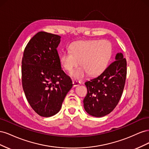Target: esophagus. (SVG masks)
I'll return each mask as SVG.
<instances>
[{
	"label": "esophagus",
	"instance_id": "34e87169",
	"mask_svg": "<svg viewBox=\"0 0 149 149\" xmlns=\"http://www.w3.org/2000/svg\"><path fill=\"white\" fill-rule=\"evenodd\" d=\"M80 83H81L80 81H74V80L73 81V85L74 87L77 86L80 84Z\"/></svg>",
	"mask_w": 149,
	"mask_h": 149
}]
</instances>
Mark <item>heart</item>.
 <instances>
[{"label": "heart", "instance_id": "heart-1", "mask_svg": "<svg viewBox=\"0 0 149 149\" xmlns=\"http://www.w3.org/2000/svg\"><path fill=\"white\" fill-rule=\"evenodd\" d=\"M112 51L111 44L105 40L78 41L70 45V52L63 53L60 61L63 68L68 72L73 71L79 61L81 66L71 73L75 79H82L87 74L97 76L107 68Z\"/></svg>", "mask_w": 149, "mask_h": 149}]
</instances>
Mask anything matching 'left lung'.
I'll use <instances>...</instances> for the list:
<instances>
[{
  "label": "left lung",
  "instance_id": "obj_1",
  "mask_svg": "<svg viewBox=\"0 0 149 149\" xmlns=\"http://www.w3.org/2000/svg\"><path fill=\"white\" fill-rule=\"evenodd\" d=\"M115 59L100 76L85 83L88 93L83 101L84 107L92 116L101 118L109 114L122 96L127 62L122 53H117Z\"/></svg>",
  "mask_w": 149,
  "mask_h": 149
}]
</instances>
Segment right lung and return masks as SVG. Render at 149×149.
Listing matches in <instances>:
<instances>
[{"label": "right lung", "mask_w": 149, "mask_h": 149, "mask_svg": "<svg viewBox=\"0 0 149 149\" xmlns=\"http://www.w3.org/2000/svg\"><path fill=\"white\" fill-rule=\"evenodd\" d=\"M59 35L39 31L26 45L22 61V81L26 100L36 113L51 117L60 111L73 86L61 70Z\"/></svg>", "instance_id": "right-lung-1"}]
</instances>
